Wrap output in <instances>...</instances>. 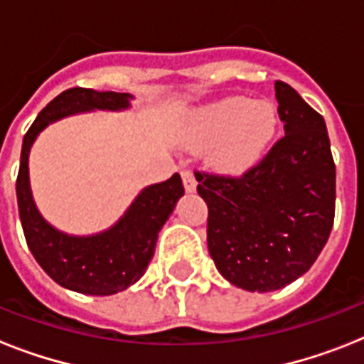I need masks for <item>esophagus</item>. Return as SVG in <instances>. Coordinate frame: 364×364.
<instances>
[{"label":"esophagus","mask_w":364,"mask_h":364,"mask_svg":"<svg viewBox=\"0 0 364 364\" xmlns=\"http://www.w3.org/2000/svg\"><path fill=\"white\" fill-rule=\"evenodd\" d=\"M181 179H183V187H185V191H187V193H194V191H196V179H194L193 171L183 170Z\"/></svg>","instance_id":"esophagus-1"}]
</instances>
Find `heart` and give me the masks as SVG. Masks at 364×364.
<instances>
[{"label":"heart","instance_id":"1","mask_svg":"<svg viewBox=\"0 0 364 364\" xmlns=\"http://www.w3.org/2000/svg\"><path fill=\"white\" fill-rule=\"evenodd\" d=\"M277 130V111L266 100L227 98L193 117V145L211 147V160L227 173H242L255 166Z\"/></svg>","mask_w":364,"mask_h":364}]
</instances>
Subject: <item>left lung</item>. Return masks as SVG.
Returning <instances> with one entry per match:
<instances>
[{
    "instance_id": "left-lung-1",
    "label": "left lung",
    "mask_w": 364,
    "mask_h": 364,
    "mask_svg": "<svg viewBox=\"0 0 364 364\" xmlns=\"http://www.w3.org/2000/svg\"><path fill=\"white\" fill-rule=\"evenodd\" d=\"M285 136L240 176L194 171L208 205L217 270L251 293L282 289L321 253L334 223L336 166L327 126L287 82L276 81Z\"/></svg>"
}]
</instances>
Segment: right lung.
Instances as JSON below:
<instances>
[{
    "instance_id": "right-lung-1",
    "label": "right lung",
    "mask_w": 364,
    "mask_h": 364,
    "mask_svg": "<svg viewBox=\"0 0 364 364\" xmlns=\"http://www.w3.org/2000/svg\"><path fill=\"white\" fill-rule=\"evenodd\" d=\"M128 100L130 94L124 92L68 88L43 107L22 141L16 200L26 243L54 282L82 294H115L143 276L153 259L160 228L185 193L181 177L173 173L168 181L141 191L126 215L107 232L75 238L58 232L39 215L31 198L28 154L37 134L50 122L88 109H126Z\"/></svg>"
}]
</instances>
